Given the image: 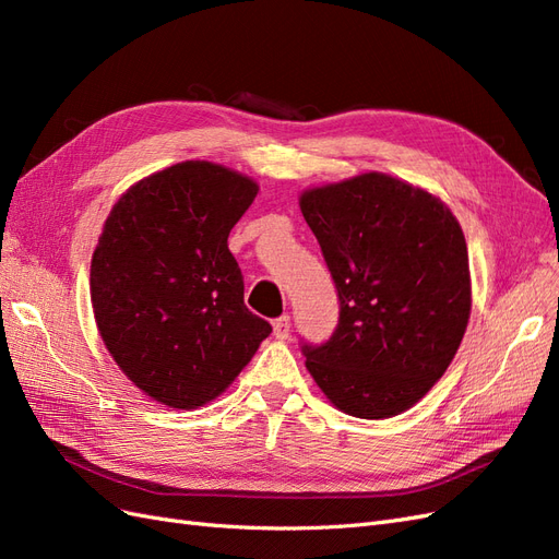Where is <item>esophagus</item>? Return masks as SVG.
<instances>
[{"instance_id": "34e87169", "label": "esophagus", "mask_w": 559, "mask_h": 559, "mask_svg": "<svg viewBox=\"0 0 559 559\" xmlns=\"http://www.w3.org/2000/svg\"><path fill=\"white\" fill-rule=\"evenodd\" d=\"M289 331H292V319L286 314H282L273 321V333L277 341H286V337H289Z\"/></svg>"}]
</instances>
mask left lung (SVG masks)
<instances>
[{"mask_svg": "<svg viewBox=\"0 0 559 559\" xmlns=\"http://www.w3.org/2000/svg\"><path fill=\"white\" fill-rule=\"evenodd\" d=\"M298 205L341 298L331 341L302 345L310 376L352 417L405 413L441 380L466 333L460 222L441 198L384 173L312 186Z\"/></svg>", "mask_w": 559, "mask_h": 559, "instance_id": "1", "label": "left lung"}]
</instances>
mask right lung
<instances>
[{
  "instance_id": "add662e5",
  "label": "right lung",
  "mask_w": 559,
  "mask_h": 559,
  "mask_svg": "<svg viewBox=\"0 0 559 559\" xmlns=\"http://www.w3.org/2000/svg\"><path fill=\"white\" fill-rule=\"evenodd\" d=\"M259 183L210 160H183L116 200L91 261V302L116 366L167 408L224 394L270 335L245 306L230 228Z\"/></svg>"
}]
</instances>
